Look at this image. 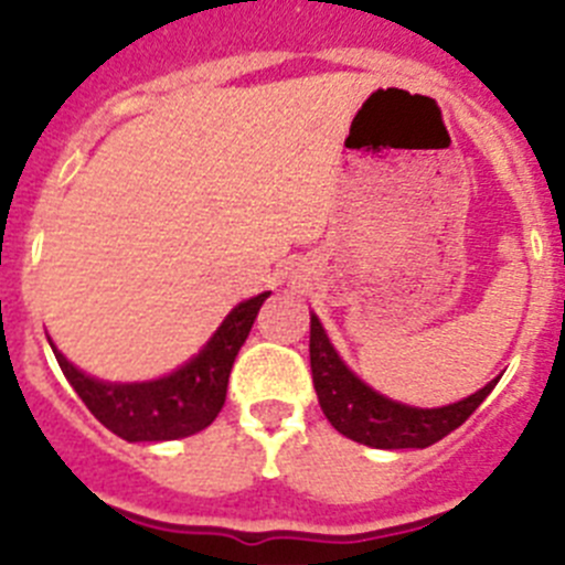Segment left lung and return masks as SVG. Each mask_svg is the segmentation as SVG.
<instances>
[{"label": "left lung", "instance_id": "left-lung-1", "mask_svg": "<svg viewBox=\"0 0 565 565\" xmlns=\"http://www.w3.org/2000/svg\"><path fill=\"white\" fill-rule=\"evenodd\" d=\"M311 373L319 407L328 416V422L342 436L367 444V447H376V450H411V447L422 450V447L441 441L444 436H450L456 427H461L476 413L478 404L498 384V379H492L487 387L467 396L463 402L447 404V407L422 411V407H411V404H398L367 387L362 379L348 371V364L333 351L326 328L313 313Z\"/></svg>", "mask_w": 565, "mask_h": 565}]
</instances>
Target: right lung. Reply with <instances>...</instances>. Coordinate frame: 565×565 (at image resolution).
Listing matches in <instances>:
<instances>
[{
    "label": "right lung",
    "instance_id": "add662e5",
    "mask_svg": "<svg viewBox=\"0 0 565 565\" xmlns=\"http://www.w3.org/2000/svg\"><path fill=\"white\" fill-rule=\"evenodd\" d=\"M266 294L239 302L223 326L214 331L206 348L183 367L163 379L132 384L98 382L67 362L50 342L58 367L73 384L87 411L124 441H172L201 433L217 418L226 402L228 373L237 351L246 342Z\"/></svg>",
    "mask_w": 565,
    "mask_h": 565
}]
</instances>
